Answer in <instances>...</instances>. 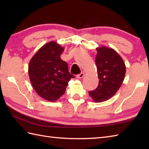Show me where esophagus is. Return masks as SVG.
I'll list each match as a JSON object with an SVG mask.
<instances>
[{
	"instance_id": "esophagus-1",
	"label": "esophagus",
	"mask_w": 149,
	"mask_h": 149,
	"mask_svg": "<svg viewBox=\"0 0 149 149\" xmlns=\"http://www.w3.org/2000/svg\"><path fill=\"white\" fill-rule=\"evenodd\" d=\"M84 75H85L84 72H81V74H78V75H77V77L78 79H82V78H83V77L84 76Z\"/></svg>"
}]
</instances>
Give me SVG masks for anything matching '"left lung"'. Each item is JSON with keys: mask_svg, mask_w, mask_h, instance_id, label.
<instances>
[{"mask_svg": "<svg viewBox=\"0 0 149 149\" xmlns=\"http://www.w3.org/2000/svg\"><path fill=\"white\" fill-rule=\"evenodd\" d=\"M95 64L99 83L93 91H88L94 102H101L111 98L122 86L124 79L126 67L118 53L111 48L99 47Z\"/></svg>", "mask_w": 149, "mask_h": 149, "instance_id": "obj_1", "label": "left lung"}]
</instances>
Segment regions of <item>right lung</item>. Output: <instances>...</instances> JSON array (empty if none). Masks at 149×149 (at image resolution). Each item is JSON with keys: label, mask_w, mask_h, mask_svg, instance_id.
Here are the masks:
<instances>
[{"label": "right lung", "mask_w": 149, "mask_h": 149, "mask_svg": "<svg viewBox=\"0 0 149 149\" xmlns=\"http://www.w3.org/2000/svg\"><path fill=\"white\" fill-rule=\"evenodd\" d=\"M64 48L55 42L42 46L30 60L28 73L34 90L48 101H56L65 93L70 79L67 63L60 56Z\"/></svg>", "instance_id": "add662e5"}]
</instances>
